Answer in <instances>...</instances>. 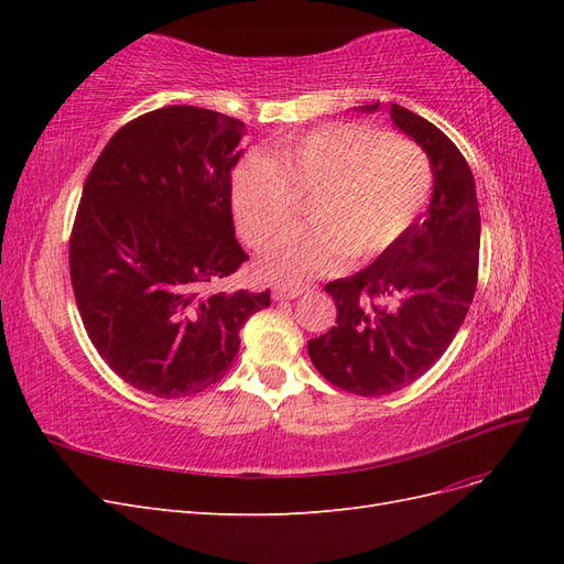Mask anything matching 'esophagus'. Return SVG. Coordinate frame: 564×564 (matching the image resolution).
Here are the masks:
<instances>
[{
  "mask_svg": "<svg viewBox=\"0 0 564 564\" xmlns=\"http://www.w3.org/2000/svg\"><path fill=\"white\" fill-rule=\"evenodd\" d=\"M305 289L308 286H303V284H278V286H272V296H275L278 301H284V299H299L301 294H305Z\"/></svg>",
  "mask_w": 564,
  "mask_h": 564,
  "instance_id": "obj_1",
  "label": "esophagus"
}]
</instances>
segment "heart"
<instances>
[{"mask_svg": "<svg viewBox=\"0 0 564 564\" xmlns=\"http://www.w3.org/2000/svg\"><path fill=\"white\" fill-rule=\"evenodd\" d=\"M431 169L419 145L360 124H329L249 155L230 181L232 214L251 247H265L308 199V228L286 232L259 268L272 280H303L377 259L419 216Z\"/></svg>", "mask_w": 564, "mask_h": 564, "instance_id": "b5f03b06", "label": "heart"}]
</instances>
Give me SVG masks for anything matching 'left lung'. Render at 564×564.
I'll use <instances>...</instances> for the list:
<instances>
[{
    "instance_id": "left-lung-1",
    "label": "left lung",
    "mask_w": 564,
    "mask_h": 564,
    "mask_svg": "<svg viewBox=\"0 0 564 564\" xmlns=\"http://www.w3.org/2000/svg\"><path fill=\"white\" fill-rule=\"evenodd\" d=\"M386 110L429 155L431 204L371 265L324 286L336 303V327L308 340L322 377L365 398L402 390L440 360L466 319L480 259V209L468 162L429 119L395 104Z\"/></svg>"
}]
</instances>
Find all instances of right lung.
Segmentation results:
<instances>
[{
  "label": "right lung",
  "mask_w": 564,
  "mask_h": 564,
  "mask_svg": "<svg viewBox=\"0 0 564 564\" xmlns=\"http://www.w3.org/2000/svg\"><path fill=\"white\" fill-rule=\"evenodd\" d=\"M245 122L197 106L135 117L100 152L70 237V280L91 344L129 386L185 398L226 377L270 292H220L247 261L230 174Z\"/></svg>",
  "instance_id": "right-lung-1"
}]
</instances>
